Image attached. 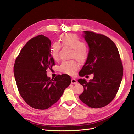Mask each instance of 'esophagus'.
<instances>
[{
	"instance_id": "obj_1",
	"label": "esophagus",
	"mask_w": 134,
	"mask_h": 134,
	"mask_svg": "<svg viewBox=\"0 0 134 134\" xmlns=\"http://www.w3.org/2000/svg\"><path fill=\"white\" fill-rule=\"evenodd\" d=\"M71 83L72 84H76L77 83V81L76 79H75L73 78L71 79Z\"/></svg>"
}]
</instances>
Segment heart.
<instances>
[{"label": "heart", "instance_id": "obj_1", "mask_svg": "<svg viewBox=\"0 0 134 134\" xmlns=\"http://www.w3.org/2000/svg\"><path fill=\"white\" fill-rule=\"evenodd\" d=\"M60 40L64 46L70 47L73 49L72 52V58H76L80 61H84L88 57V52L85 43L77 35L75 34H66L60 36ZM60 44L54 42L50 48V54L54 60L59 58V53L60 49ZM79 67V64L76 60L65 61L62 63L60 70L62 72L74 75Z\"/></svg>", "mask_w": 134, "mask_h": 134}]
</instances>
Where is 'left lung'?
Instances as JSON below:
<instances>
[{
  "mask_svg": "<svg viewBox=\"0 0 134 134\" xmlns=\"http://www.w3.org/2000/svg\"><path fill=\"white\" fill-rule=\"evenodd\" d=\"M83 36L90 50L79 75L93 74L94 77L89 82L77 80L84 87L79 98L91 108H100L111 102L117 93L123 77L122 61L117 47L108 37L89 31H84Z\"/></svg>",
  "mask_w": 134,
  "mask_h": 134,
  "instance_id": "8db88e82",
  "label": "left lung"
}]
</instances>
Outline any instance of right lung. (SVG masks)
Masks as SVG:
<instances>
[{
    "instance_id": "obj_1",
    "label": "right lung",
    "mask_w": 134,
    "mask_h": 134,
    "mask_svg": "<svg viewBox=\"0 0 134 134\" xmlns=\"http://www.w3.org/2000/svg\"><path fill=\"white\" fill-rule=\"evenodd\" d=\"M51 41L42 34L30 40L23 47L13 67L19 93L32 108L44 110L59 100L71 84L67 74L54 79L47 77L46 70L55 62L50 54Z\"/></svg>"
}]
</instances>
